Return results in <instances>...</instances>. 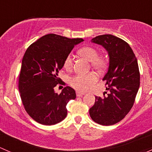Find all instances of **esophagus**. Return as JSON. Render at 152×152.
Wrapping results in <instances>:
<instances>
[{"label":"esophagus","instance_id":"1","mask_svg":"<svg viewBox=\"0 0 152 152\" xmlns=\"http://www.w3.org/2000/svg\"><path fill=\"white\" fill-rule=\"evenodd\" d=\"M76 94H77V96H83L85 94L83 93V92H80V91H77L76 92Z\"/></svg>","mask_w":152,"mask_h":152}]
</instances>
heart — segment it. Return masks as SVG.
I'll return each mask as SVG.
<instances>
[{"label": "heart", "mask_w": 152, "mask_h": 152, "mask_svg": "<svg viewBox=\"0 0 152 152\" xmlns=\"http://www.w3.org/2000/svg\"><path fill=\"white\" fill-rule=\"evenodd\" d=\"M81 56L91 62L92 66L97 70H102L106 66V61L103 58L98 57L99 53L97 50L91 46L83 47L80 50ZM73 66L72 58L70 55L66 57L64 61V67L66 70H71ZM97 81V77L93 72L88 74H78L70 80V85L75 89L80 91H86Z\"/></svg>", "instance_id": "heart-1"}]
</instances>
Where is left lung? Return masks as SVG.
I'll return each mask as SVG.
<instances>
[{
	"label": "left lung",
	"mask_w": 152,
	"mask_h": 152,
	"mask_svg": "<svg viewBox=\"0 0 152 152\" xmlns=\"http://www.w3.org/2000/svg\"><path fill=\"white\" fill-rule=\"evenodd\" d=\"M91 42L102 45L108 53L109 67L103 77L109 94L95 102L89 110L94 121L104 126L122 120L133 106L140 86L137 61L129 44L111 34L93 38Z\"/></svg>",
	"instance_id": "8db88e82"
}]
</instances>
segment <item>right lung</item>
Segmentation results:
<instances>
[{
	"label": "right lung",
	"instance_id": "right-lung-1",
	"mask_svg": "<svg viewBox=\"0 0 152 152\" xmlns=\"http://www.w3.org/2000/svg\"><path fill=\"white\" fill-rule=\"evenodd\" d=\"M83 41V39H69L50 34L31 44L26 50L18 86L26 112L37 122L53 125L66 116V104L76 98L75 91L66 86L58 94L54 88L64 83L58 77V72L75 45Z\"/></svg>",
	"mask_w": 152,
	"mask_h": 152
}]
</instances>
